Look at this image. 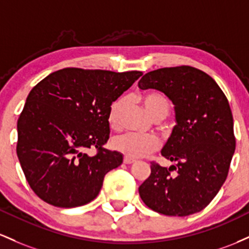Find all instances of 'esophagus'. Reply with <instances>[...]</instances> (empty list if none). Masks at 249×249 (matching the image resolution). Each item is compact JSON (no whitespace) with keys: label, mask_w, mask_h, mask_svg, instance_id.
<instances>
[{"label":"esophagus","mask_w":249,"mask_h":249,"mask_svg":"<svg viewBox=\"0 0 249 249\" xmlns=\"http://www.w3.org/2000/svg\"><path fill=\"white\" fill-rule=\"evenodd\" d=\"M134 162H135V160H133V159H128V158L124 159V163L125 164H132Z\"/></svg>","instance_id":"34e87169"}]
</instances>
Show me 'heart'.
<instances>
[{"mask_svg":"<svg viewBox=\"0 0 249 249\" xmlns=\"http://www.w3.org/2000/svg\"><path fill=\"white\" fill-rule=\"evenodd\" d=\"M142 105L154 120H163L169 114L170 105L167 97L159 91H148L140 97ZM125 100L117 99L110 105L108 110V124L111 128L119 127L120 114L124 109ZM111 147L128 159L143 158L159 148V140L154 135H140L134 133H124L111 140Z\"/></svg>","mask_w":249,"mask_h":249,"instance_id":"obj_1","label":"heart"}]
</instances>
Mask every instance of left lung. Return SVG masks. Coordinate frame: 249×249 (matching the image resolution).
I'll list each match as a JSON object with an SVG mask.
<instances>
[{
    "instance_id": "obj_1",
    "label": "left lung",
    "mask_w": 249,
    "mask_h": 249,
    "mask_svg": "<svg viewBox=\"0 0 249 249\" xmlns=\"http://www.w3.org/2000/svg\"><path fill=\"white\" fill-rule=\"evenodd\" d=\"M139 88L166 94L177 119L161 152L175 166L166 168L153 161L149 178L139 187L140 196L147 207L168 216L197 213L219 193L235 150L227 97L208 74L191 66L147 72Z\"/></svg>"
}]
</instances>
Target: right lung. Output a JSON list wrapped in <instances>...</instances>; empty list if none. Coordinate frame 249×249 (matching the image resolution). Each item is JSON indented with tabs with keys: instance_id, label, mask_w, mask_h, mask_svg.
Listing matches in <instances>:
<instances>
[{
	"instance_id": "add662e5",
	"label": "right lung",
	"mask_w": 249,
	"mask_h": 249,
	"mask_svg": "<svg viewBox=\"0 0 249 249\" xmlns=\"http://www.w3.org/2000/svg\"><path fill=\"white\" fill-rule=\"evenodd\" d=\"M142 71L64 68L30 90L18 120L16 153L28 183L55 207L83 206L99 195L122 155L105 148L110 105ZM89 147L97 154L88 155Z\"/></svg>"
}]
</instances>
